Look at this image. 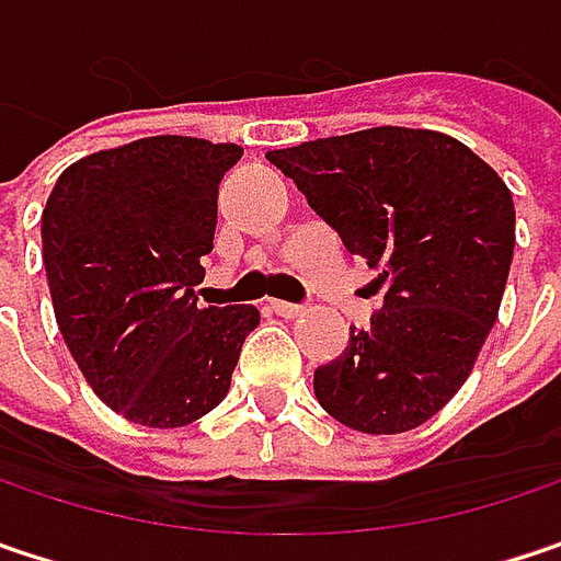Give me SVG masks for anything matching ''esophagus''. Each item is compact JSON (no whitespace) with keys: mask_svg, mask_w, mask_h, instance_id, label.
<instances>
[{"mask_svg":"<svg viewBox=\"0 0 561 561\" xmlns=\"http://www.w3.org/2000/svg\"><path fill=\"white\" fill-rule=\"evenodd\" d=\"M273 311H276V314H282V318H298V314L305 311V305H295V301H279V298H276V301H273Z\"/></svg>","mask_w":561,"mask_h":561,"instance_id":"obj_1","label":"esophagus"}]
</instances>
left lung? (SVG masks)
I'll return each instance as SVG.
<instances>
[{"label": "left lung", "mask_w": 561, "mask_h": 561, "mask_svg": "<svg viewBox=\"0 0 561 561\" xmlns=\"http://www.w3.org/2000/svg\"><path fill=\"white\" fill-rule=\"evenodd\" d=\"M343 247L379 273L382 308L314 369V394L363 433L421 427L469 379L514 256V198L439 130L369 128L270 150Z\"/></svg>", "instance_id": "1"}]
</instances>
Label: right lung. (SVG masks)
Here are the masks:
<instances>
[{
    "label": "right lung",
    "instance_id": "add662e5",
    "mask_svg": "<svg viewBox=\"0 0 561 561\" xmlns=\"http://www.w3.org/2000/svg\"><path fill=\"white\" fill-rule=\"evenodd\" d=\"M237 144L144 137L67 167L41 215L57 328L92 391L134 424L185 427L225 401L253 305H198Z\"/></svg>",
    "mask_w": 561,
    "mask_h": 561
}]
</instances>
